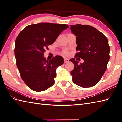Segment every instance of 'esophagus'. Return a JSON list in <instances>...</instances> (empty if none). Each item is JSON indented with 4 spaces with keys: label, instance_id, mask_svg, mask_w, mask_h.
Here are the masks:
<instances>
[{
    "label": "esophagus",
    "instance_id": "1",
    "mask_svg": "<svg viewBox=\"0 0 122 122\" xmlns=\"http://www.w3.org/2000/svg\"><path fill=\"white\" fill-rule=\"evenodd\" d=\"M64 59V62H65V63H68V62L69 61V60L68 58H65Z\"/></svg>",
    "mask_w": 122,
    "mask_h": 122
}]
</instances>
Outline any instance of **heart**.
I'll return each instance as SVG.
<instances>
[{
  "label": "heart",
  "mask_w": 122,
  "mask_h": 122,
  "mask_svg": "<svg viewBox=\"0 0 122 122\" xmlns=\"http://www.w3.org/2000/svg\"><path fill=\"white\" fill-rule=\"evenodd\" d=\"M64 53L65 54H68V52L67 51H65L64 52Z\"/></svg>",
  "instance_id": "heart-1"
}]
</instances>
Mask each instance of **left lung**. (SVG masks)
<instances>
[{"mask_svg":"<svg viewBox=\"0 0 122 122\" xmlns=\"http://www.w3.org/2000/svg\"><path fill=\"white\" fill-rule=\"evenodd\" d=\"M71 32L76 37L78 52L76 58L84 60L78 64L74 58L70 60L74 68L71 71L74 83L87 88L94 86L99 82L107 70L110 59V48L104 34L89 25H70Z\"/></svg>","mask_w":122,"mask_h":122,"instance_id":"8db88e82","label":"left lung"}]
</instances>
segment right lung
<instances>
[{"label":"right lung","mask_w":122,"mask_h":122,"mask_svg":"<svg viewBox=\"0 0 122 122\" xmlns=\"http://www.w3.org/2000/svg\"><path fill=\"white\" fill-rule=\"evenodd\" d=\"M68 28L66 24L42 22L28 25L18 35L14 51L17 66L22 80L30 89L41 92L54 84L56 69L63 64L64 59L56 56L48 61L43 53Z\"/></svg>","instance_id":"add662e5"}]
</instances>
